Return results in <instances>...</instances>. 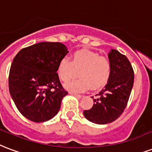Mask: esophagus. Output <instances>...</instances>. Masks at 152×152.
<instances>
[{
	"mask_svg": "<svg viewBox=\"0 0 152 152\" xmlns=\"http://www.w3.org/2000/svg\"><path fill=\"white\" fill-rule=\"evenodd\" d=\"M69 94L72 95V96H74L77 97V98H81V97L83 96H82V95L76 94V93H74V92H72V91H70V92H69Z\"/></svg>",
	"mask_w": 152,
	"mask_h": 152,
	"instance_id": "1",
	"label": "esophagus"
}]
</instances>
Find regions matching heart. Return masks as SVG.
Instances as JSON below:
<instances>
[{"instance_id": "obj_1", "label": "heart", "mask_w": 152, "mask_h": 152, "mask_svg": "<svg viewBox=\"0 0 152 152\" xmlns=\"http://www.w3.org/2000/svg\"><path fill=\"white\" fill-rule=\"evenodd\" d=\"M112 63L107 57L90 50L76 51L72 61L62 58L57 66V73L64 82L77 76L80 78L65 84L66 89L72 91H84L91 87L99 89L109 80L112 74Z\"/></svg>"}]
</instances>
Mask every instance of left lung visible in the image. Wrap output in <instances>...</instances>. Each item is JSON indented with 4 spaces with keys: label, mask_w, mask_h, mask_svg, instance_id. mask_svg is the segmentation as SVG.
<instances>
[{
    "label": "left lung",
    "mask_w": 152,
    "mask_h": 152,
    "mask_svg": "<svg viewBox=\"0 0 152 152\" xmlns=\"http://www.w3.org/2000/svg\"><path fill=\"white\" fill-rule=\"evenodd\" d=\"M108 58L112 67L109 80L96 94L91 108L84 111L87 120L98 124L113 122L122 115L134 84V71L126 56L112 49Z\"/></svg>",
    "instance_id": "1"
}]
</instances>
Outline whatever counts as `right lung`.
<instances>
[{"label":"right lung","instance_id":"obj_1","mask_svg":"<svg viewBox=\"0 0 152 152\" xmlns=\"http://www.w3.org/2000/svg\"><path fill=\"white\" fill-rule=\"evenodd\" d=\"M68 53L61 43L40 42L22 48L14 57L9 71V92L28 120L45 122L59 112L68 91L56 72L60 61Z\"/></svg>","mask_w":152,"mask_h":152}]
</instances>
